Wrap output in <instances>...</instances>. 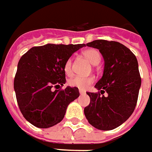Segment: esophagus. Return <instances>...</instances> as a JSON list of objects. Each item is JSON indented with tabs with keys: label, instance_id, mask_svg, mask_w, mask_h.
Masks as SVG:
<instances>
[{
	"label": "esophagus",
	"instance_id": "esophagus-1",
	"mask_svg": "<svg viewBox=\"0 0 152 152\" xmlns=\"http://www.w3.org/2000/svg\"><path fill=\"white\" fill-rule=\"evenodd\" d=\"M79 92H80V94L86 93V91H83V90H79Z\"/></svg>",
	"mask_w": 152,
	"mask_h": 152
}]
</instances>
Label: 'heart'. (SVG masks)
<instances>
[{"mask_svg":"<svg viewBox=\"0 0 152 152\" xmlns=\"http://www.w3.org/2000/svg\"><path fill=\"white\" fill-rule=\"evenodd\" d=\"M82 55L92 65H97L98 63L101 61V59H102L99 50H96V49H94V48L85 50L82 52ZM72 62H73L72 58L70 57L65 61V64H64V71H65V73L68 76L72 74ZM94 80H95V78L92 76H76L68 80V84L71 86L76 87L78 89L86 90L89 87L90 85L93 83Z\"/></svg>","mask_w":152,"mask_h":152,"instance_id":"heart-1","label":"heart"}]
</instances>
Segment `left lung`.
Listing matches in <instances>:
<instances>
[{
    "mask_svg": "<svg viewBox=\"0 0 152 152\" xmlns=\"http://www.w3.org/2000/svg\"><path fill=\"white\" fill-rule=\"evenodd\" d=\"M86 46L96 48L103 56L102 77L95 85L98 92H87L91 102L84 109L89 123L102 131L118 127L136 108L141 78L136 56L120 42L96 40ZM104 93H107L105 97Z\"/></svg>",
    "mask_w": 152,
    "mask_h": 152,
    "instance_id": "left-lung-1",
    "label": "left lung"
}]
</instances>
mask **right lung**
Returning <instances> with one entry per match:
<instances>
[{"label":"right lung","instance_id":"1","mask_svg":"<svg viewBox=\"0 0 152 152\" xmlns=\"http://www.w3.org/2000/svg\"><path fill=\"white\" fill-rule=\"evenodd\" d=\"M85 44L34 46L20 59L14 79L19 109L26 121L39 128L61 122L68 105L79 96L76 87L61 89L66 82L65 61ZM59 90L53 91V88Z\"/></svg>","mask_w":152,"mask_h":152}]
</instances>
